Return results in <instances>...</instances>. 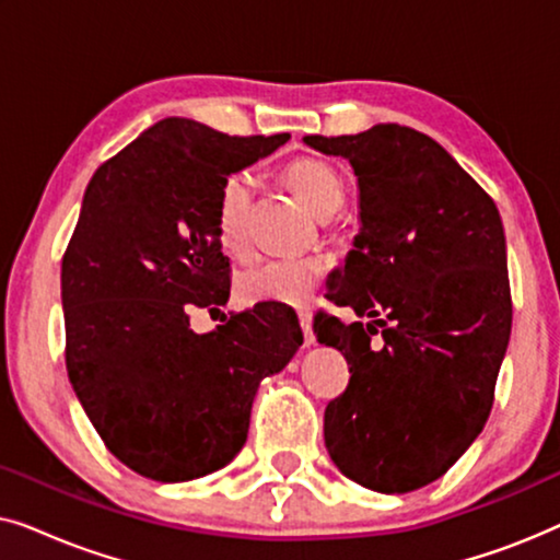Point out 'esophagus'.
<instances>
[{
    "instance_id": "1",
    "label": "esophagus",
    "mask_w": 560,
    "mask_h": 560,
    "mask_svg": "<svg viewBox=\"0 0 560 560\" xmlns=\"http://www.w3.org/2000/svg\"><path fill=\"white\" fill-rule=\"evenodd\" d=\"M298 320H301L305 347H311V343L316 341V336H313V316H311V311H308V308H301V311H298Z\"/></svg>"
}]
</instances>
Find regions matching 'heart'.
I'll use <instances>...</instances> for the list:
<instances>
[{
    "mask_svg": "<svg viewBox=\"0 0 560 560\" xmlns=\"http://www.w3.org/2000/svg\"><path fill=\"white\" fill-rule=\"evenodd\" d=\"M282 178L318 217H331L343 203V180L331 165L318 158H295L282 167ZM252 180L247 173H232L221 183L217 196V234L221 247L240 252L244 247ZM326 272V259L308 257H267L244 267L236 280V293L244 303L301 305L311 298Z\"/></svg>",
    "mask_w": 560,
    "mask_h": 560,
    "instance_id": "b5f03b06",
    "label": "heart"
}]
</instances>
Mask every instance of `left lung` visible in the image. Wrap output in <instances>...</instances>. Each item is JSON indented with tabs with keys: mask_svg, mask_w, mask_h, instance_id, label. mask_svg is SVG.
<instances>
[{
	"mask_svg": "<svg viewBox=\"0 0 560 560\" xmlns=\"http://www.w3.org/2000/svg\"><path fill=\"white\" fill-rule=\"evenodd\" d=\"M305 142L357 173L362 232L326 298L372 318L313 320L351 372L326 405V448L357 485L412 492L443 477L492 412L512 328L500 211L418 129L377 125Z\"/></svg>",
	"mask_w": 560,
	"mask_h": 560,
	"instance_id": "1",
	"label": "left lung"
}]
</instances>
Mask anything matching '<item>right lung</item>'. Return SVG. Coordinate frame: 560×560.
<instances>
[{"label": "right lung", "mask_w": 560, "mask_h": 560, "mask_svg": "<svg viewBox=\"0 0 560 560\" xmlns=\"http://www.w3.org/2000/svg\"><path fill=\"white\" fill-rule=\"evenodd\" d=\"M290 135L232 137L171 117L98 165L63 252L66 370L104 446L155 481H188L244 446L259 380L303 343L288 308L262 303L211 334L190 311L224 305L217 234L226 175Z\"/></svg>", "instance_id": "right-lung-1"}]
</instances>
